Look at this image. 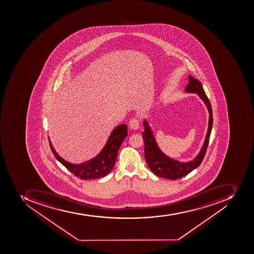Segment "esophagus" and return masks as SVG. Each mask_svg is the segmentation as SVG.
Returning a JSON list of instances; mask_svg holds the SVG:
<instances>
[{"mask_svg":"<svg viewBox=\"0 0 254 254\" xmlns=\"http://www.w3.org/2000/svg\"><path fill=\"white\" fill-rule=\"evenodd\" d=\"M140 126V122L136 118H133L129 121V128L132 130H137Z\"/></svg>","mask_w":254,"mask_h":254,"instance_id":"esophagus-1","label":"esophagus"}]
</instances>
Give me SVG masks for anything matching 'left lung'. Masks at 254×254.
<instances>
[{
    "mask_svg": "<svg viewBox=\"0 0 254 254\" xmlns=\"http://www.w3.org/2000/svg\"><path fill=\"white\" fill-rule=\"evenodd\" d=\"M189 83L186 86L185 92L197 94L207 107L209 112L207 132L199 153L194 160L188 162H180L167 156L159 148L156 139L154 137L152 128H150L148 121L144 119V131L142 132V137L144 143V157L150 170L156 176L168 180H178L189 174L192 171L198 168L203 160L207 149L210 132L213 125V114L210 100L205 94L202 83L193 76L188 75Z\"/></svg>",
    "mask_w": 254,
    "mask_h": 254,
    "instance_id": "1",
    "label": "left lung"
}]
</instances>
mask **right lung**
Wrapping results in <instances>:
<instances>
[{
	"label": "right lung",
	"mask_w": 254,
	"mask_h": 254,
	"mask_svg": "<svg viewBox=\"0 0 254 254\" xmlns=\"http://www.w3.org/2000/svg\"><path fill=\"white\" fill-rule=\"evenodd\" d=\"M127 135L128 128L126 125L122 124L117 126L110 133L108 140L102 151L91 160L79 164H71L59 156L52 145L50 138L48 137V140L55 157L67 170L70 171L72 174L81 180H94L104 177L112 171L116 162L118 150Z\"/></svg>",
	"instance_id": "obj_1"
}]
</instances>
